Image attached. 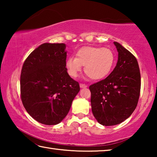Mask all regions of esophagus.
<instances>
[{
    "mask_svg": "<svg viewBox=\"0 0 157 157\" xmlns=\"http://www.w3.org/2000/svg\"><path fill=\"white\" fill-rule=\"evenodd\" d=\"M79 86H80V88H86L87 85L84 84H79Z\"/></svg>",
    "mask_w": 157,
    "mask_h": 157,
    "instance_id": "esophagus-1",
    "label": "esophagus"
}]
</instances>
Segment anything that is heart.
<instances>
[{"label":"heart","mask_w":157,"mask_h":157,"mask_svg":"<svg viewBox=\"0 0 157 157\" xmlns=\"http://www.w3.org/2000/svg\"><path fill=\"white\" fill-rule=\"evenodd\" d=\"M115 59V54L108 48L84 46L77 51L75 57L68 58L66 66L72 78H76L84 66L86 75L92 79L99 80L110 73Z\"/></svg>","instance_id":"heart-1"}]
</instances>
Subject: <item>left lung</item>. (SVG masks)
Wrapping results in <instances>:
<instances>
[{"mask_svg":"<svg viewBox=\"0 0 157 157\" xmlns=\"http://www.w3.org/2000/svg\"><path fill=\"white\" fill-rule=\"evenodd\" d=\"M116 67L105 79L91 85L93 114L100 124L112 126L120 124L132 115L139 102L140 73L134 55L118 42Z\"/></svg>","mask_w":157,"mask_h":157,"instance_id":"obj_1","label":"left lung"}]
</instances>
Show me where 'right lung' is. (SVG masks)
<instances>
[{
	"mask_svg": "<svg viewBox=\"0 0 157 157\" xmlns=\"http://www.w3.org/2000/svg\"><path fill=\"white\" fill-rule=\"evenodd\" d=\"M64 44L45 43L32 52L21 73V98L25 110L39 123L62 121L79 91L66 68Z\"/></svg>",
	"mask_w": 157,
	"mask_h": 157,
	"instance_id": "right-lung-1",
	"label": "right lung"
}]
</instances>
